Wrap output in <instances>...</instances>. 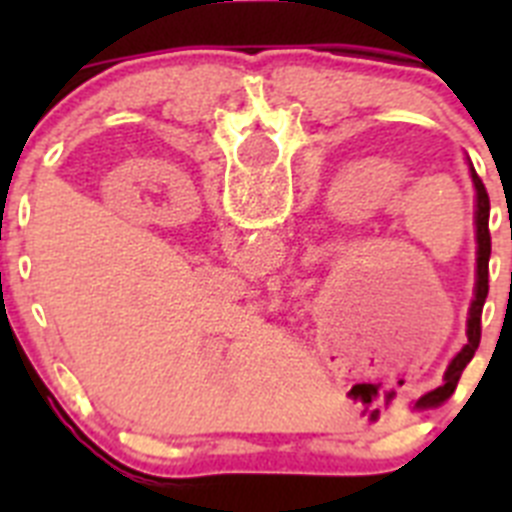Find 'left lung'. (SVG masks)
Here are the masks:
<instances>
[{
	"mask_svg": "<svg viewBox=\"0 0 512 512\" xmlns=\"http://www.w3.org/2000/svg\"><path fill=\"white\" fill-rule=\"evenodd\" d=\"M472 171V182L477 189V210H474V225H477V284H474V300L469 307L467 318V346L461 348L459 354L451 359L449 369L443 374V384L436 387L433 392L420 397L415 402V408H436L443 400H449L454 395L456 384H459L461 372L467 369V364L472 361L474 351L479 348V338H482V307H485L487 292H490V253H492V241H490V197H487V189L482 184V179L477 176V171Z\"/></svg>",
	"mask_w": 512,
	"mask_h": 512,
	"instance_id": "8db88e82",
	"label": "left lung"
}]
</instances>
